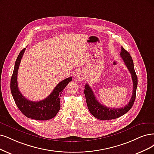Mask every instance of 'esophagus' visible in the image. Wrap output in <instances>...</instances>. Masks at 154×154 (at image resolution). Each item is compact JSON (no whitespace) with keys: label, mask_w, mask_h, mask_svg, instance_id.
<instances>
[{"label":"esophagus","mask_w":154,"mask_h":154,"mask_svg":"<svg viewBox=\"0 0 154 154\" xmlns=\"http://www.w3.org/2000/svg\"><path fill=\"white\" fill-rule=\"evenodd\" d=\"M75 77L77 81H82L84 79V75L82 71H78L75 74Z\"/></svg>","instance_id":"esophagus-1"}]
</instances>
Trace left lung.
<instances>
[{
  "mask_svg": "<svg viewBox=\"0 0 154 154\" xmlns=\"http://www.w3.org/2000/svg\"><path fill=\"white\" fill-rule=\"evenodd\" d=\"M120 55L129 72L131 74L133 83V94L129 102L126 106L120 108V109H113V108H109L105 105H102L96 100L91 88L89 87V85L88 84L85 85V89L84 92L85 96H86L88 109L90 113L94 117L100 119V120H112V119H115L121 117L131 109L136 98V88H137L138 85V77L134 70L133 59L130 54L126 50H125L123 47H121V52Z\"/></svg>",
  "mask_w": 154,
  "mask_h": 154,
  "instance_id": "8db88e82",
  "label": "left lung"
}]
</instances>
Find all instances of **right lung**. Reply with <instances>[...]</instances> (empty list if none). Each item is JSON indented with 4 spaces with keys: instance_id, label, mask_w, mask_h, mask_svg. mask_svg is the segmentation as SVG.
Returning <instances> with one entry per match:
<instances>
[{
    "instance_id": "obj_1",
    "label": "right lung",
    "mask_w": 154,
    "mask_h": 154,
    "mask_svg": "<svg viewBox=\"0 0 154 154\" xmlns=\"http://www.w3.org/2000/svg\"><path fill=\"white\" fill-rule=\"evenodd\" d=\"M26 48L21 51L17 58L11 79V91L15 103L23 114L28 118L38 121H47L56 116L60 109V96L66 85L72 81V77L64 79L55 87L48 97L39 101H32L22 95L18 89L17 76L21 58Z\"/></svg>"
}]
</instances>
